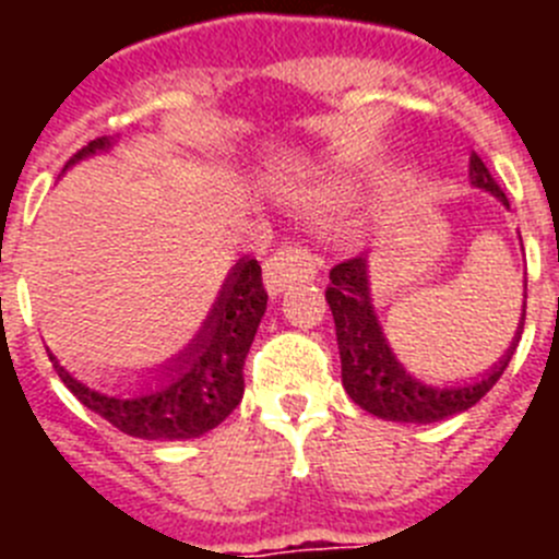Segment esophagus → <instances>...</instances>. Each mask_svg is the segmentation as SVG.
Wrapping results in <instances>:
<instances>
[{
  "label": "esophagus",
  "mask_w": 559,
  "mask_h": 559,
  "mask_svg": "<svg viewBox=\"0 0 559 559\" xmlns=\"http://www.w3.org/2000/svg\"><path fill=\"white\" fill-rule=\"evenodd\" d=\"M316 274V263L305 246H283L265 260V288L271 296H280L283 290L294 288L299 283H308Z\"/></svg>",
  "instance_id": "obj_1"
}]
</instances>
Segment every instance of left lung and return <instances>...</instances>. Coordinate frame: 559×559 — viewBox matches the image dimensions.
<instances>
[{"label": "left lung", "instance_id": "obj_1", "mask_svg": "<svg viewBox=\"0 0 559 559\" xmlns=\"http://www.w3.org/2000/svg\"><path fill=\"white\" fill-rule=\"evenodd\" d=\"M471 185L496 195L503 206H510L498 181L492 179L487 165L476 153L471 156ZM324 296L333 310L335 341H338L341 355V383L353 403H358L364 412L380 419H392V423H423L426 426V423H439V419H448L476 406L478 400L496 386L510 364L515 344L521 341L523 319H526V310H523L512 347L490 372H484L471 383H456V386H428L412 372H406L380 330L372 308V294H369L367 254L335 265L330 271V288L324 290Z\"/></svg>", "mask_w": 559, "mask_h": 559}]
</instances>
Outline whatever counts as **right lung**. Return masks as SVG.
<instances>
[{
	"label": "right lung",
	"mask_w": 559,
	"mask_h": 559,
	"mask_svg": "<svg viewBox=\"0 0 559 559\" xmlns=\"http://www.w3.org/2000/svg\"><path fill=\"white\" fill-rule=\"evenodd\" d=\"M114 140L100 136L63 165V170L86 156L108 151ZM269 294L257 260H240L226 276L218 302L212 305L201 333L190 347L159 369V383L142 392L103 394L86 386L49 353L63 386L88 412L100 414L114 428L136 439H195L221 426L243 397V364L265 313Z\"/></svg>",
	"instance_id": "right-lung-1"
}]
</instances>
